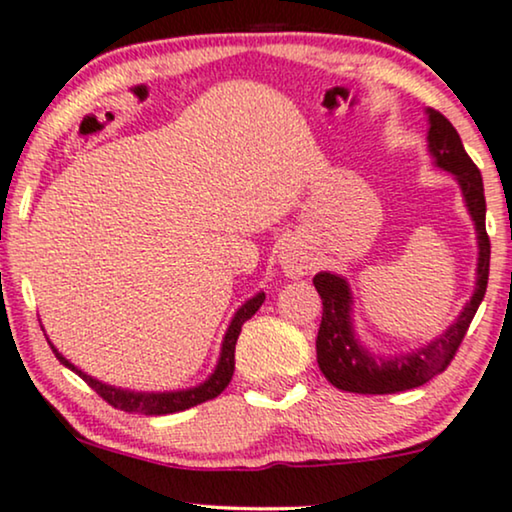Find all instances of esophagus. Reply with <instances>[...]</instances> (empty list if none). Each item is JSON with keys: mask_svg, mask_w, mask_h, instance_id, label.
I'll return each mask as SVG.
<instances>
[{"mask_svg": "<svg viewBox=\"0 0 512 512\" xmlns=\"http://www.w3.org/2000/svg\"><path fill=\"white\" fill-rule=\"evenodd\" d=\"M280 266L289 277H301L313 268V263L301 246L292 244V246H285V249L280 251Z\"/></svg>", "mask_w": 512, "mask_h": 512, "instance_id": "1", "label": "esophagus"}]
</instances>
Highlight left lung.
Instances as JSON below:
<instances>
[{"instance_id":"1","label":"left lung","mask_w":512,"mask_h":512,"mask_svg":"<svg viewBox=\"0 0 512 512\" xmlns=\"http://www.w3.org/2000/svg\"><path fill=\"white\" fill-rule=\"evenodd\" d=\"M430 151L439 168L456 175L460 189H463L465 204L477 227L479 263H477V287L470 304L463 308L460 318L441 337L406 356L382 358L365 351L358 344L351 327V292L346 280L332 273H318L313 277V285L323 299V320H320L318 339V365L332 382L342 391L353 394H396V391L415 389L420 384L430 382L439 372L449 368L456 356L465 332L475 318L479 304L489 282V258L491 242L487 235V201H484V185L479 168L465 151L460 135L453 128L444 113L430 109Z\"/></svg>"}]
</instances>
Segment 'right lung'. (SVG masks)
Wrapping results in <instances>:
<instances>
[{
	"label": "right lung",
	"mask_w": 512,
	"mask_h": 512,
	"mask_svg": "<svg viewBox=\"0 0 512 512\" xmlns=\"http://www.w3.org/2000/svg\"><path fill=\"white\" fill-rule=\"evenodd\" d=\"M263 299H266V294L263 292L256 294L254 299L246 301V304L235 313V318H232V323H230V327H227V334L223 339V351H220V361H218L216 372H213V375L208 377L204 384H199V387H194V389L163 391V394H142V391L116 389V387H109V384L94 380V377H90V375H85V372L75 368L73 363H68L66 358H63L61 353L54 349V346H52V351L56 353V358L66 365V368H71L75 375H80L82 380L90 384V387L97 391V394L102 396V399L113 408L125 410V413H142V415L178 413V410L199 406V403L211 401V399H216L218 394H223V389L232 380V372H235V344H237L239 332H242V325L246 323V320H249L251 315L258 311V308H261Z\"/></svg>",
	"instance_id": "1"
}]
</instances>
